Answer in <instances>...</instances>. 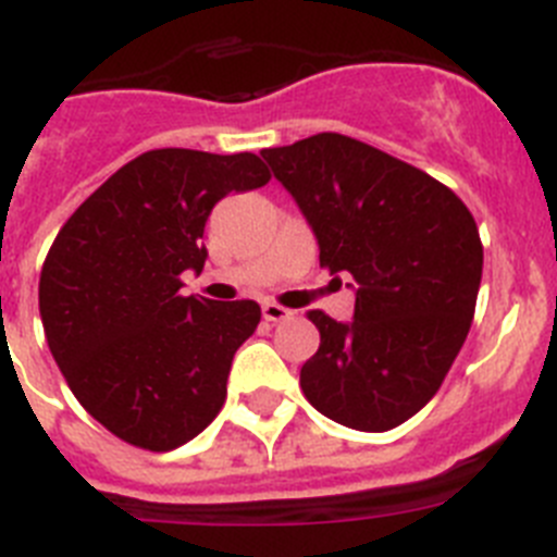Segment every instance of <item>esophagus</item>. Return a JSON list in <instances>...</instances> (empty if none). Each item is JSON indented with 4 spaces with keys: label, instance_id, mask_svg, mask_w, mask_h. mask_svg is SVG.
<instances>
[{
    "label": "esophagus",
    "instance_id": "esophagus-1",
    "mask_svg": "<svg viewBox=\"0 0 557 557\" xmlns=\"http://www.w3.org/2000/svg\"><path fill=\"white\" fill-rule=\"evenodd\" d=\"M262 314H264V321H270V323H282V321H289V309H284V307H278V304H262Z\"/></svg>",
    "mask_w": 557,
    "mask_h": 557
}]
</instances>
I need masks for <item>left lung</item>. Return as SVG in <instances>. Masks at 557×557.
Here are the masks:
<instances>
[{
	"instance_id": "obj_1",
	"label": "left lung",
	"mask_w": 557,
	"mask_h": 557,
	"mask_svg": "<svg viewBox=\"0 0 557 557\" xmlns=\"http://www.w3.org/2000/svg\"><path fill=\"white\" fill-rule=\"evenodd\" d=\"M321 250L348 275L354 321L309 312L321 348L301 368L309 405L359 432L405 424L460 354L482 278L471 211L426 172L339 133L262 150Z\"/></svg>"
}]
</instances>
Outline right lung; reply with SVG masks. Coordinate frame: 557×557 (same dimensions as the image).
Listing matches in <instances>:
<instances>
[{"label":"right lung","mask_w":557,"mask_h":557,"mask_svg":"<svg viewBox=\"0 0 557 557\" xmlns=\"http://www.w3.org/2000/svg\"><path fill=\"white\" fill-rule=\"evenodd\" d=\"M253 152L150 150L66 220L38 284L44 334L83 407L116 437L178 449L214 421L256 301L181 295L206 264L203 228L231 195L264 186Z\"/></svg>","instance_id":"right-lung-1"}]
</instances>
